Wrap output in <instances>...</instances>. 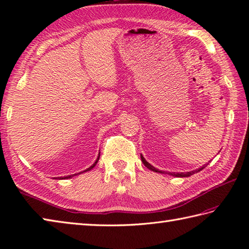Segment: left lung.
Wrapping results in <instances>:
<instances>
[{"label": "left lung", "mask_w": 249, "mask_h": 249, "mask_svg": "<svg viewBox=\"0 0 249 249\" xmlns=\"http://www.w3.org/2000/svg\"><path fill=\"white\" fill-rule=\"evenodd\" d=\"M140 158H141V160H142V163H143V165H144L145 167L149 168L150 170H153V172H155V173L164 174V172H162V170H159L158 168H155L154 166H152V165H151L149 162H147V160H145V159L142 157V155H140ZM206 166H207V164H204L201 168L196 169V170H191V172H187V173H168V175H172V176H175V177H190V176H191V175L196 174V173H198L199 170H202L203 168H205Z\"/></svg>", "instance_id": "8db88e82"}]
</instances>
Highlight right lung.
Listing matches in <instances>:
<instances>
[{"label":"right lung","instance_id":"right-lung-1","mask_svg":"<svg viewBox=\"0 0 249 249\" xmlns=\"http://www.w3.org/2000/svg\"><path fill=\"white\" fill-rule=\"evenodd\" d=\"M99 157H100V155H98V158H97V160H95V163H94V164H92L90 167H89V168H87L86 170H83V172H81V173H77V174H73V175H69V176H65V177H58V179H69V178H72L73 176H75V175H79V174H83V173H85V172H89V170H90V169H92V168H94V167L96 166V164H97V163H98V160H99Z\"/></svg>","mask_w":249,"mask_h":249}]
</instances>
